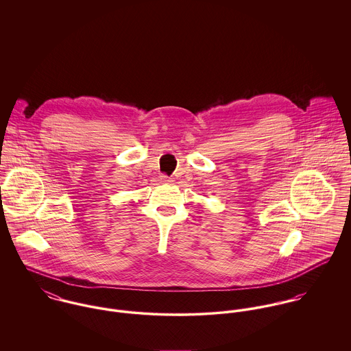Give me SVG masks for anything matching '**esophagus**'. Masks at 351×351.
Listing matches in <instances>:
<instances>
[{"instance_id":"obj_1","label":"esophagus","mask_w":351,"mask_h":351,"mask_svg":"<svg viewBox=\"0 0 351 351\" xmlns=\"http://www.w3.org/2000/svg\"><path fill=\"white\" fill-rule=\"evenodd\" d=\"M160 182H173V178H170V177L162 174V176H160Z\"/></svg>"}]
</instances>
